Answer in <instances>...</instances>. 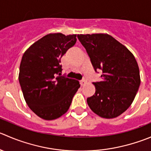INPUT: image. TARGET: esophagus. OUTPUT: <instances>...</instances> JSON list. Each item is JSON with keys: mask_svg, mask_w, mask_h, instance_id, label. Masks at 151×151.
<instances>
[{"mask_svg": "<svg viewBox=\"0 0 151 151\" xmlns=\"http://www.w3.org/2000/svg\"><path fill=\"white\" fill-rule=\"evenodd\" d=\"M80 85H81L82 86H84V85L86 84V80H85V79H83V80H82L80 82Z\"/></svg>", "mask_w": 151, "mask_h": 151, "instance_id": "1", "label": "esophagus"}]
</instances>
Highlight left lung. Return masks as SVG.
I'll return each mask as SVG.
<instances>
[{
	"label": "left lung",
	"mask_w": 151,
	"mask_h": 151,
	"mask_svg": "<svg viewBox=\"0 0 151 151\" xmlns=\"http://www.w3.org/2000/svg\"><path fill=\"white\" fill-rule=\"evenodd\" d=\"M95 71L101 70L102 81L93 83L96 91L87 98L98 116L117 117L130 107L140 86L138 64L133 54L107 34L77 35Z\"/></svg>",
	"instance_id": "1"
}]
</instances>
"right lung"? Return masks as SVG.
Masks as SVG:
<instances>
[{"mask_svg": "<svg viewBox=\"0 0 151 151\" xmlns=\"http://www.w3.org/2000/svg\"><path fill=\"white\" fill-rule=\"evenodd\" d=\"M77 35L49 34L32 45L22 57L19 83L30 109L46 120L59 118L69 108L80 87L75 80L61 76L60 59L74 46Z\"/></svg>", "mask_w": 151, "mask_h": 151, "instance_id": "right-lung-1", "label": "right lung"}]
</instances>
